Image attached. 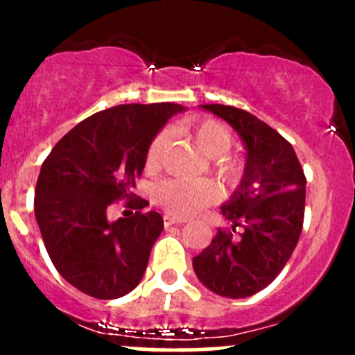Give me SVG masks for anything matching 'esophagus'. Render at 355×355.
<instances>
[{
    "label": "esophagus",
    "instance_id": "obj_1",
    "mask_svg": "<svg viewBox=\"0 0 355 355\" xmlns=\"http://www.w3.org/2000/svg\"><path fill=\"white\" fill-rule=\"evenodd\" d=\"M163 223L164 227H173V225H182L185 223V220H180V218H175V216H170V214H164L163 216Z\"/></svg>",
    "mask_w": 355,
    "mask_h": 355
}]
</instances>
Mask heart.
<instances>
[{"label": "heart", "instance_id": "obj_1", "mask_svg": "<svg viewBox=\"0 0 355 355\" xmlns=\"http://www.w3.org/2000/svg\"><path fill=\"white\" fill-rule=\"evenodd\" d=\"M192 135L200 151L213 161V171L228 185H237L244 178V161L227 155L234 144V135L230 128L220 120L198 121L192 125ZM166 132H159L153 137L148 151H146V164L155 168L159 163L163 149L166 146ZM220 198L216 184L209 178H168L157 184L156 202L164 211L177 216H192L216 202Z\"/></svg>", "mask_w": 355, "mask_h": 355}]
</instances>
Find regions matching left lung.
I'll return each mask as SVG.
<instances>
[{"label": "left lung", "instance_id": "obj_1", "mask_svg": "<svg viewBox=\"0 0 355 355\" xmlns=\"http://www.w3.org/2000/svg\"><path fill=\"white\" fill-rule=\"evenodd\" d=\"M232 125L244 141L247 164L241 189L221 213L232 228H218L194 257V271L211 292L244 299L266 288L292 256L304 223L306 175L292 144L249 111L202 105ZM243 228L239 234L236 227Z\"/></svg>", "mask_w": 355, "mask_h": 355}]
</instances>
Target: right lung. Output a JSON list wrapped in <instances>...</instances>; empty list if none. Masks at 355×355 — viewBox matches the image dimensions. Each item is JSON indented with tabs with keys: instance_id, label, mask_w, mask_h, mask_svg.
Listing matches in <instances>:
<instances>
[{
	"instance_id": "right-lung-1",
	"label": "right lung",
	"mask_w": 355,
	"mask_h": 355,
	"mask_svg": "<svg viewBox=\"0 0 355 355\" xmlns=\"http://www.w3.org/2000/svg\"><path fill=\"white\" fill-rule=\"evenodd\" d=\"M175 103L120 105L98 111L63 135L44 159L35 184L34 211L56 271L94 299H118L139 285L163 232L156 211L134 187L146 151ZM127 198L130 218L110 224L105 209Z\"/></svg>"
}]
</instances>
